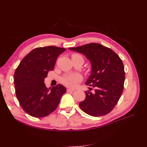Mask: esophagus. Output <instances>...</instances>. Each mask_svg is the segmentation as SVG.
<instances>
[{
	"instance_id": "obj_1",
	"label": "esophagus",
	"mask_w": 147,
	"mask_h": 147,
	"mask_svg": "<svg viewBox=\"0 0 147 147\" xmlns=\"http://www.w3.org/2000/svg\"><path fill=\"white\" fill-rule=\"evenodd\" d=\"M74 91V89H70V88L67 89V92H72Z\"/></svg>"
}]
</instances>
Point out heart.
<instances>
[{
	"mask_svg": "<svg viewBox=\"0 0 147 147\" xmlns=\"http://www.w3.org/2000/svg\"><path fill=\"white\" fill-rule=\"evenodd\" d=\"M82 80V76L78 73L67 74L62 78V82L65 85L70 87H74Z\"/></svg>",
	"mask_w": 147,
	"mask_h": 147,
	"instance_id": "1",
	"label": "heart"
}]
</instances>
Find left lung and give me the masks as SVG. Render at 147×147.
Here are the masks:
<instances>
[{"instance_id": "left-lung-1", "label": "left lung", "mask_w": 147, "mask_h": 147, "mask_svg": "<svg viewBox=\"0 0 147 147\" xmlns=\"http://www.w3.org/2000/svg\"><path fill=\"white\" fill-rule=\"evenodd\" d=\"M69 49L84 55L91 64L86 84L95 88L94 92L85 91V99L80 102V107L92 117L108 114L117 104L123 91L125 74L121 59L110 48L99 43Z\"/></svg>"}]
</instances>
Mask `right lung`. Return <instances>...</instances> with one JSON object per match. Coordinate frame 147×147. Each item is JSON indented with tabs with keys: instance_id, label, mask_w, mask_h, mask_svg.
I'll return each mask as SVG.
<instances>
[{
	"instance_id": "1",
	"label": "right lung",
	"mask_w": 147,
	"mask_h": 147,
	"mask_svg": "<svg viewBox=\"0 0 147 147\" xmlns=\"http://www.w3.org/2000/svg\"><path fill=\"white\" fill-rule=\"evenodd\" d=\"M65 51L64 48L54 46L35 48L22 59L16 69V97L21 107L30 116H48L56 110L65 93V88L61 84L48 88L44 83L48 72L54 69L57 57Z\"/></svg>"
}]
</instances>
